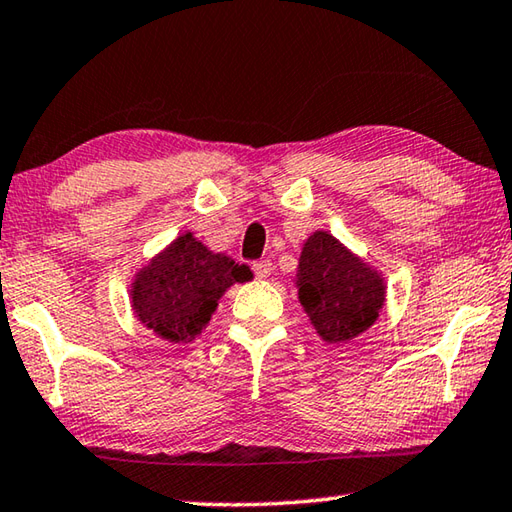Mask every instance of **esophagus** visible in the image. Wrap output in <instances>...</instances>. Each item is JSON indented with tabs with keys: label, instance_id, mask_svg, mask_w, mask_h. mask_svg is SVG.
I'll use <instances>...</instances> for the list:
<instances>
[{
	"label": "esophagus",
	"instance_id": "esophagus-1",
	"mask_svg": "<svg viewBox=\"0 0 512 512\" xmlns=\"http://www.w3.org/2000/svg\"><path fill=\"white\" fill-rule=\"evenodd\" d=\"M251 267H254V274L258 276V279H267V276L272 274V263L270 261H258Z\"/></svg>",
	"mask_w": 512,
	"mask_h": 512
}]
</instances>
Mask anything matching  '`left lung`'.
I'll use <instances>...</instances> for the list:
<instances>
[{"mask_svg":"<svg viewBox=\"0 0 512 512\" xmlns=\"http://www.w3.org/2000/svg\"><path fill=\"white\" fill-rule=\"evenodd\" d=\"M297 288L303 310L328 344L371 328L387 294L382 276L328 231H315L303 245Z\"/></svg>","mask_w":512,"mask_h":512,"instance_id":"8db88e82","label":"left lung"}]
</instances>
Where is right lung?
<instances>
[{
  "instance_id": "obj_1",
  "label": "right lung",
  "mask_w": 512,
  "mask_h": 512,
  "mask_svg": "<svg viewBox=\"0 0 512 512\" xmlns=\"http://www.w3.org/2000/svg\"><path fill=\"white\" fill-rule=\"evenodd\" d=\"M249 276L247 265L213 254L186 231L134 276V315L168 342L188 344L209 324L222 294Z\"/></svg>"
}]
</instances>
